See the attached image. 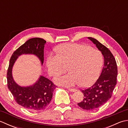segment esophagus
<instances>
[{
    "label": "esophagus",
    "mask_w": 128,
    "mask_h": 128,
    "mask_svg": "<svg viewBox=\"0 0 128 128\" xmlns=\"http://www.w3.org/2000/svg\"><path fill=\"white\" fill-rule=\"evenodd\" d=\"M69 91H71V92H75L76 91V90L75 89V88H68Z\"/></svg>",
    "instance_id": "esophagus-1"
}]
</instances>
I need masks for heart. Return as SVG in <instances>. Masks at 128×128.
<instances>
[{
    "label": "heart",
    "instance_id": "b5f03b06",
    "mask_svg": "<svg viewBox=\"0 0 128 128\" xmlns=\"http://www.w3.org/2000/svg\"><path fill=\"white\" fill-rule=\"evenodd\" d=\"M57 55H50L47 60L48 72L56 76L68 70L69 73L55 78L60 85L72 86L78 84L86 88L96 82L100 76L103 64L102 54L88 46L80 44H64L56 48Z\"/></svg>",
    "mask_w": 128,
    "mask_h": 128
}]
</instances>
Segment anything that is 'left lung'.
<instances>
[{
  "instance_id": "obj_1",
  "label": "left lung",
  "mask_w": 128,
  "mask_h": 128,
  "mask_svg": "<svg viewBox=\"0 0 128 128\" xmlns=\"http://www.w3.org/2000/svg\"><path fill=\"white\" fill-rule=\"evenodd\" d=\"M101 52L104 57V66L100 77L93 85L81 90L84 98L78 103L83 110H92L104 104L112 97L116 84L118 69L116 59L109 49L96 39L88 37Z\"/></svg>"
}]
</instances>
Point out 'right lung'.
<instances>
[{
    "label": "right lung",
    "mask_w": 128,
    "mask_h": 128,
    "mask_svg": "<svg viewBox=\"0 0 128 128\" xmlns=\"http://www.w3.org/2000/svg\"><path fill=\"white\" fill-rule=\"evenodd\" d=\"M46 43L44 40L40 38L30 39L13 53L10 59L6 75L8 88L16 103L30 110H44L52 100L53 91L56 86L43 76H40L33 85L28 87L19 86L13 79L12 66L18 56L23 54H34L40 59L43 64Z\"/></svg>",
    "instance_id": "1"
}]
</instances>
